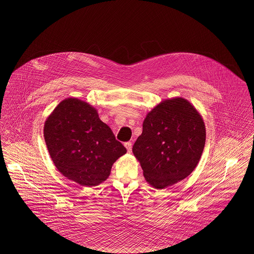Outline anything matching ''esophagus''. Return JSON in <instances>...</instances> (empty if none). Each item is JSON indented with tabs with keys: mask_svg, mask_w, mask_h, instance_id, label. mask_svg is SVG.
Returning a JSON list of instances; mask_svg holds the SVG:
<instances>
[{
	"mask_svg": "<svg viewBox=\"0 0 254 254\" xmlns=\"http://www.w3.org/2000/svg\"><path fill=\"white\" fill-rule=\"evenodd\" d=\"M124 145H125V147L127 148L128 152H131V151H132V143H131V142H127V143L124 144Z\"/></svg>",
	"mask_w": 254,
	"mask_h": 254,
	"instance_id": "esophagus-1",
	"label": "esophagus"
}]
</instances>
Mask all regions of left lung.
Returning <instances> with one entry per match:
<instances>
[{
  "mask_svg": "<svg viewBox=\"0 0 254 254\" xmlns=\"http://www.w3.org/2000/svg\"><path fill=\"white\" fill-rule=\"evenodd\" d=\"M205 137L202 117L190 102L183 98L165 100L147 113L133 153L146 182L155 189H164L194 170Z\"/></svg>",
  "mask_w": 254,
  "mask_h": 254,
  "instance_id": "left-lung-1",
  "label": "left lung"
}]
</instances>
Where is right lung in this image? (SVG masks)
Here are the masks:
<instances>
[{"label": "right lung", "instance_id": "1", "mask_svg": "<svg viewBox=\"0 0 254 254\" xmlns=\"http://www.w3.org/2000/svg\"><path fill=\"white\" fill-rule=\"evenodd\" d=\"M44 137L58 170L84 187L106 181L112 164L127 151L95 108L75 98L54 109L45 122Z\"/></svg>", "mask_w": 254, "mask_h": 254}]
</instances>
